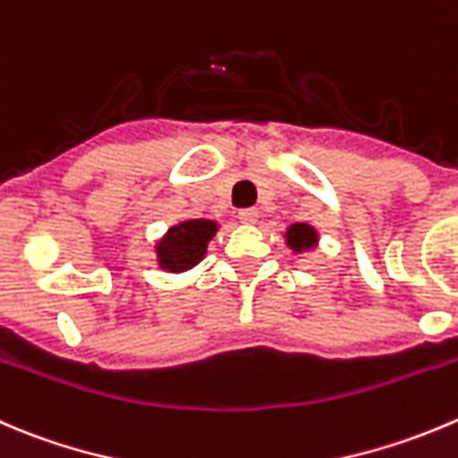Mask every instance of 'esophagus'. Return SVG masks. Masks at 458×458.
<instances>
[{"label":"esophagus","instance_id":"esophagus-1","mask_svg":"<svg viewBox=\"0 0 458 458\" xmlns=\"http://www.w3.org/2000/svg\"><path fill=\"white\" fill-rule=\"evenodd\" d=\"M239 221L246 225H252L257 224V219H259V210H255V208H243V210H239Z\"/></svg>","mask_w":458,"mask_h":458}]
</instances>
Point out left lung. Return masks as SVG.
Instances as JSON below:
<instances>
[{
	"mask_svg": "<svg viewBox=\"0 0 458 458\" xmlns=\"http://www.w3.org/2000/svg\"><path fill=\"white\" fill-rule=\"evenodd\" d=\"M286 243L293 252L313 250L318 246V230L309 224H293L286 230Z\"/></svg>",
	"mask_w": 458,
	"mask_h": 458,
	"instance_id": "left-lung-1",
	"label": "left lung"
}]
</instances>
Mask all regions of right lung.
Instances as JSON below:
<instances>
[{
  "instance_id": "1",
  "label": "right lung",
  "mask_w": 458,
  "mask_h": 458,
  "mask_svg": "<svg viewBox=\"0 0 458 458\" xmlns=\"http://www.w3.org/2000/svg\"><path fill=\"white\" fill-rule=\"evenodd\" d=\"M219 225L210 219H188L172 225L157 243L158 266L167 273H185L206 257L208 243Z\"/></svg>"
}]
</instances>
